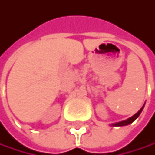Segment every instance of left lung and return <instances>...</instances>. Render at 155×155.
<instances>
[{"instance_id":"left-lung-1","label":"left lung","mask_w":155,"mask_h":155,"mask_svg":"<svg viewBox=\"0 0 155 155\" xmlns=\"http://www.w3.org/2000/svg\"><path fill=\"white\" fill-rule=\"evenodd\" d=\"M143 108H144V106H143L138 112H137L136 114H134L132 117H130V118H128V119H127V120H124V121H122V122H118V123H115V124H112V126H114V127H124V126H127V124H130L131 123H133L137 118H138V117L140 116V114H141V111H142Z\"/></svg>"}]
</instances>
